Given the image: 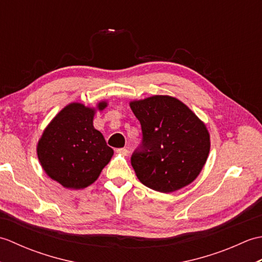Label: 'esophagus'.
<instances>
[{"label":"esophagus","instance_id":"34e87169","mask_svg":"<svg viewBox=\"0 0 262 262\" xmlns=\"http://www.w3.org/2000/svg\"><path fill=\"white\" fill-rule=\"evenodd\" d=\"M117 152L122 154V155H127V154H128V149L125 148V147H122V148H118V149H117Z\"/></svg>","mask_w":262,"mask_h":262}]
</instances>
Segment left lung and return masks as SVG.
I'll return each mask as SVG.
<instances>
[{"label": "left lung", "instance_id": "8db88e82", "mask_svg": "<svg viewBox=\"0 0 262 262\" xmlns=\"http://www.w3.org/2000/svg\"><path fill=\"white\" fill-rule=\"evenodd\" d=\"M142 143L130 162L143 185L172 192L191 183L207 160L210 142L203 121L179 100L154 96L130 102Z\"/></svg>", "mask_w": 262, "mask_h": 262}]
</instances>
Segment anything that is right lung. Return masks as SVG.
Masks as SVG:
<instances>
[{
	"mask_svg": "<svg viewBox=\"0 0 262 262\" xmlns=\"http://www.w3.org/2000/svg\"><path fill=\"white\" fill-rule=\"evenodd\" d=\"M107 107L100 102L99 110ZM94 109L71 103L55 117L38 142L37 154L46 173L65 188L81 189L98 179L114 151L93 127Z\"/></svg>",
	"mask_w": 262,
	"mask_h": 262,
	"instance_id": "right-lung-1",
	"label": "right lung"
}]
</instances>
